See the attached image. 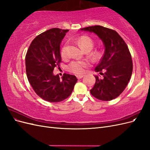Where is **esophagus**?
Listing matches in <instances>:
<instances>
[{
  "label": "esophagus",
  "instance_id": "esophagus-1",
  "mask_svg": "<svg viewBox=\"0 0 150 150\" xmlns=\"http://www.w3.org/2000/svg\"><path fill=\"white\" fill-rule=\"evenodd\" d=\"M76 77H77V78H78V79H81V78H83L84 75H78Z\"/></svg>",
  "mask_w": 150,
  "mask_h": 150
}]
</instances>
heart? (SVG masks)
<instances>
[{"label": "heart", "mask_w": 150, "mask_h": 150, "mask_svg": "<svg viewBox=\"0 0 150 150\" xmlns=\"http://www.w3.org/2000/svg\"><path fill=\"white\" fill-rule=\"evenodd\" d=\"M78 42L81 47L84 50L91 49L93 47V40L89 36L82 35L78 39ZM61 55L62 57L66 58L67 56V45L66 44L62 47ZM89 63L85 61H73L69 63L67 66L68 71L76 74H81L85 71V69L88 66Z\"/></svg>", "instance_id": "1"}]
</instances>
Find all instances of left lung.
<instances>
[{"label": "left lung", "instance_id": "8db88e82", "mask_svg": "<svg viewBox=\"0 0 150 150\" xmlns=\"http://www.w3.org/2000/svg\"><path fill=\"white\" fill-rule=\"evenodd\" d=\"M81 30L96 34L105 47L104 55L95 68L102 76H94L96 83L90 93L99 100L111 101L122 93L132 74L133 62L128 47L115 30L101 25Z\"/></svg>", "mask_w": 150, "mask_h": 150}]
</instances>
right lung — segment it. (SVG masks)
<instances>
[{
	"mask_svg": "<svg viewBox=\"0 0 150 150\" xmlns=\"http://www.w3.org/2000/svg\"><path fill=\"white\" fill-rule=\"evenodd\" d=\"M67 29L52 28L38 35L32 41L25 56L27 77L35 93L44 100L60 102L69 97L76 77L64 73L61 79L54 75V67L61 62L60 44Z\"/></svg>",
	"mask_w": 150,
	"mask_h": 150,
	"instance_id": "add662e5",
	"label": "right lung"
}]
</instances>
